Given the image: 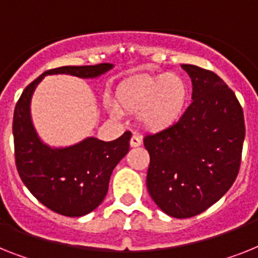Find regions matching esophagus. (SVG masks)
<instances>
[{
	"label": "esophagus",
	"mask_w": 258,
	"mask_h": 258,
	"mask_svg": "<svg viewBox=\"0 0 258 258\" xmlns=\"http://www.w3.org/2000/svg\"><path fill=\"white\" fill-rule=\"evenodd\" d=\"M130 146L131 147H140L142 146V139L138 135H134L130 140Z\"/></svg>",
	"instance_id": "obj_1"
}]
</instances>
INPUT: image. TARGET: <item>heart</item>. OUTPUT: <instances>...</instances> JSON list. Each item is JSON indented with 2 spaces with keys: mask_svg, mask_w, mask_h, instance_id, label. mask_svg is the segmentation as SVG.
Masks as SVG:
<instances>
[{
  "mask_svg": "<svg viewBox=\"0 0 258 258\" xmlns=\"http://www.w3.org/2000/svg\"><path fill=\"white\" fill-rule=\"evenodd\" d=\"M189 99V86L183 77L170 73L139 76L124 81L116 89V105L122 111L139 115L147 131L168 130L182 116ZM114 103H107L112 116L120 118Z\"/></svg>",
  "mask_w": 258,
  "mask_h": 258,
  "instance_id": "1",
  "label": "heart"
}]
</instances>
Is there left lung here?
I'll use <instances>...</instances> for the list:
<instances>
[{
  "instance_id": "left-lung-1",
  "label": "left lung",
  "mask_w": 258,
  "mask_h": 258,
  "mask_svg": "<svg viewBox=\"0 0 258 258\" xmlns=\"http://www.w3.org/2000/svg\"><path fill=\"white\" fill-rule=\"evenodd\" d=\"M192 102L178 122L144 138L151 162L147 189L173 218L185 219L218 202L235 182L245 138L235 93L211 71L182 64Z\"/></svg>"
}]
</instances>
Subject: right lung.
Returning <instances> with one entry per match:
<instances>
[{
    "instance_id": "obj_1",
    "label": "right lung",
    "mask_w": 258,
    "mask_h": 258,
    "mask_svg": "<svg viewBox=\"0 0 258 258\" xmlns=\"http://www.w3.org/2000/svg\"><path fill=\"white\" fill-rule=\"evenodd\" d=\"M112 68L114 64L103 62L47 71L23 90L15 106L13 135L19 177L39 202L60 215L84 216L102 203L112 170L128 152L131 133L127 131L112 142L88 136L72 146H48L32 122V94L45 76L98 79Z\"/></svg>"
}]
</instances>
